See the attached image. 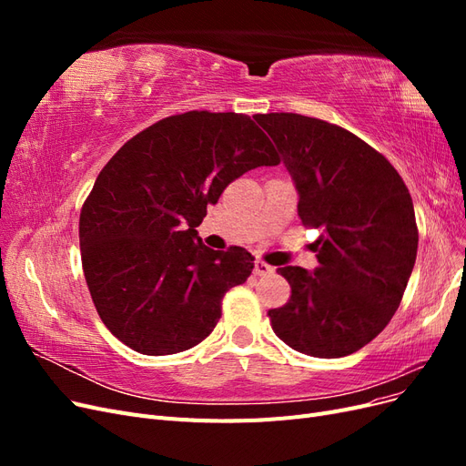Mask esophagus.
<instances>
[{"instance_id":"obj_1","label":"esophagus","mask_w":466,"mask_h":466,"mask_svg":"<svg viewBox=\"0 0 466 466\" xmlns=\"http://www.w3.org/2000/svg\"><path fill=\"white\" fill-rule=\"evenodd\" d=\"M274 272H276V270H274V266L266 264L264 260H257V262H255V274H257V276L268 278V276H272Z\"/></svg>"}]
</instances>
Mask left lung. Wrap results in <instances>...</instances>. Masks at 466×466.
<instances>
[{
  "label": "left lung",
  "mask_w": 466,
  "mask_h": 466,
  "mask_svg": "<svg viewBox=\"0 0 466 466\" xmlns=\"http://www.w3.org/2000/svg\"><path fill=\"white\" fill-rule=\"evenodd\" d=\"M299 194L298 214L320 229L319 266L278 268L289 301L268 311L289 348L342 358L370 344L397 311L418 250L414 204L383 155L319 118L257 115Z\"/></svg>",
  "instance_id": "left-lung-1"
}]
</instances>
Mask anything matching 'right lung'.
Returning <instances> with one entry per match:
<instances>
[{
    "label": "right lung",
    "mask_w": 466,
    "mask_h": 466,
    "mask_svg": "<svg viewBox=\"0 0 466 466\" xmlns=\"http://www.w3.org/2000/svg\"><path fill=\"white\" fill-rule=\"evenodd\" d=\"M278 163L250 116L208 110L155 122L112 155L81 208L79 247L96 313L120 342L168 356L209 336L255 257L208 248L196 228L231 180Z\"/></svg>",
    "instance_id": "1"
}]
</instances>
